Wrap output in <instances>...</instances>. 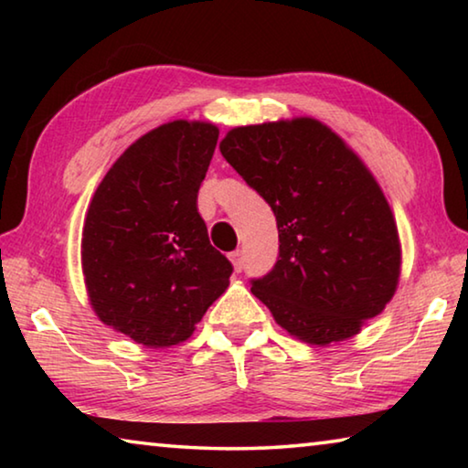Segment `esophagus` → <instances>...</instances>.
Returning a JSON list of instances; mask_svg holds the SVG:
<instances>
[{"instance_id": "34e87169", "label": "esophagus", "mask_w": 468, "mask_h": 468, "mask_svg": "<svg viewBox=\"0 0 468 468\" xmlns=\"http://www.w3.org/2000/svg\"><path fill=\"white\" fill-rule=\"evenodd\" d=\"M229 260H231L235 272L243 271V251L241 250H235V251L229 253Z\"/></svg>"}]
</instances>
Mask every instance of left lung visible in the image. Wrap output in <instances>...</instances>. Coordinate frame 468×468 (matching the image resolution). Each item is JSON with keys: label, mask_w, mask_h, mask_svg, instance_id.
<instances>
[{"label": "left lung", "mask_w": 468, "mask_h": 468, "mask_svg": "<svg viewBox=\"0 0 468 468\" xmlns=\"http://www.w3.org/2000/svg\"><path fill=\"white\" fill-rule=\"evenodd\" d=\"M220 153L271 204L279 260L251 292L310 345L351 338L392 299L400 241L361 158L328 125L297 117L233 128Z\"/></svg>", "instance_id": "1"}]
</instances>
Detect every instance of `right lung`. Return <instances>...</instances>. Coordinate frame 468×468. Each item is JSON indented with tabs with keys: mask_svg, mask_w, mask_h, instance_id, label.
Returning <instances> with one entry per match:
<instances>
[{
	"mask_svg": "<svg viewBox=\"0 0 468 468\" xmlns=\"http://www.w3.org/2000/svg\"><path fill=\"white\" fill-rule=\"evenodd\" d=\"M218 128L177 120L117 158L92 196L82 272L101 322L133 343H184L229 287L233 266L208 241L197 189Z\"/></svg>",
	"mask_w": 468,
	"mask_h": 468,
	"instance_id": "1",
	"label": "right lung"
}]
</instances>
